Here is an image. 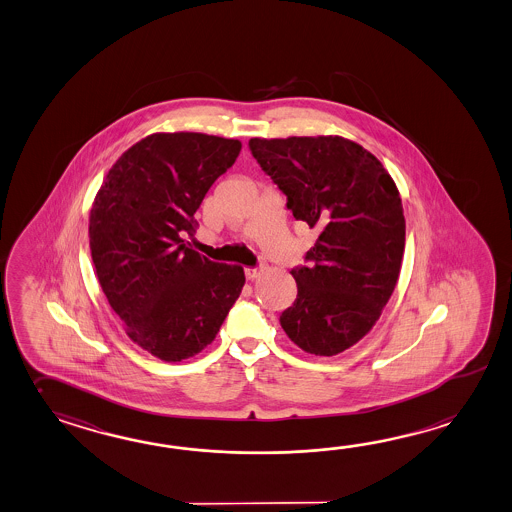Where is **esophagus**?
Returning a JSON list of instances; mask_svg holds the SVG:
<instances>
[{
    "label": "esophagus",
    "instance_id": "esophagus-1",
    "mask_svg": "<svg viewBox=\"0 0 512 512\" xmlns=\"http://www.w3.org/2000/svg\"><path fill=\"white\" fill-rule=\"evenodd\" d=\"M244 273H246V279H248V281H253V279H257V277L261 275V270H259V268H246Z\"/></svg>",
    "mask_w": 512,
    "mask_h": 512
}]
</instances>
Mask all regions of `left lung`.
<instances>
[{"label":"left lung","mask_w":512,"mask_h":512,"mask_svg":"<svg viewBox=\"0 0 512 512\" xmlns=\"http://www.w3.org/2000/svg\"><path fill=\"white\" fill-rule=\"evenodd\" d=\"M250 148L294 218L318 231L310 264L290 272L297 297L281 327L305 353H343L375 327L397 286L406 244L397 185L345 137H251Z\"/></svg>","instance_id":"left-lung-1"}]
</instances>
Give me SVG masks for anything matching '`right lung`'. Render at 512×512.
Listing matches in <instances>:
<instances>
[{
    "mask_svg": "<svg viewBox=\"0 0 512 512\" xmlns=\"http://www.w3.org/2000/svg\"><path fill=\"white\" fill-rule=\"evenodd\" d=\"M240 148L200 132L150 134L115 161L91 205L97 281L126 336L163 362L202 353L246 283L242 266L209 261L183 240Z\"/></svg>",
    "mask_w": 512,
    "mask_h": 512,
    "instance_id": "right-lung-1",
    "label": "right lung"
}]
</instances>
